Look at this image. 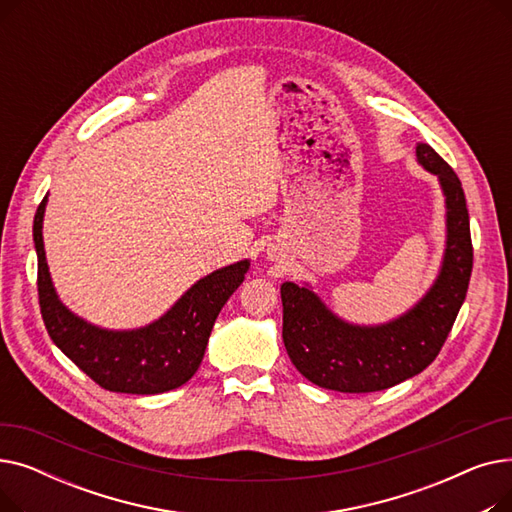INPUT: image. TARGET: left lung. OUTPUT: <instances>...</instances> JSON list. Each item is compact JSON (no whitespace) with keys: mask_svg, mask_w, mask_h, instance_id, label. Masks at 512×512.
<instances>
[{"mask_svg":"<svg viewBox=\"0 0 512 512\" xmlns=\"http://www.w3.org/2000/svg\"><path fill=\"white\" fill-rule=\"evenodd\" d=\"M419 164L436 174L446 195L448 240L442 272L407 315L378 328L348 326L309 288L282 284L286 353L309 382L336 392H378L405 382L432 363L467 297L473 270L469 211L459 176L425 143Z\"/></svg>","mask_w":512,"mask_h":512,"instance_id":"obj_1","label":"left lung"}]
</instances>
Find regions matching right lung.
Here are the masks:
<instances>
[{"label":"right lung","mask_w":512,"mask_h":512,"mask_svg":"<svg viewBox=\"0 0 512 512\" xmlns=\"http://www.w3.org/2000/svg\"><path fill=\"white\" fill-rule=\"evenodd\" d=\"M43 199L33 222L39 307L47 334L60 351L101 388L124 394L174 390L199 369L211 328L232 292L245 280L249 261L222 267L199 280L155 324L132 332H107L72 315L51 286L43 249Z\"/></svg>","instance_id":"1"}]
</instances>
